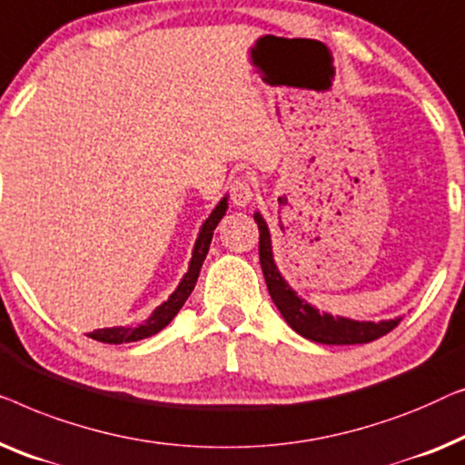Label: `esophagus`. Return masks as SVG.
Wrapping results in <instances>:
<instances>
[{"instance_id":"obj_1","label":"esophagus","mask_w":465,"mask_h":465,"mask_svg":"<svg viewBox=\"0 0 465 465\" xmlns=\"http://www.w3.org/2000/svg\"><path fill=\"white\" fill-rule=\"evenodd\" d=\"M230 193H232V200H233L235 206L251 204V200L254 195L252 181L248 179V176H235L232 187H230Z\"/></svg>"}]
</instances>
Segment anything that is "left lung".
<instances>
[{
    "mask_svg": "<svg viewBox=\"0 0 465 465\" xmlns=\"http://www.w3.org/2000/svg\"><path fill=\"white\" fill-rule=\"evenodd\" d=\"M254 221L259 225V261L265 276L267 291H270L272 301L276 303L280 313H282L286 324L299 332L301 337L324 345H356L375 341V339L388 335L391 329H396L401 318L381 320V322H366V320L361 322V320L331 316V313L320 312L318 307L301 299L291 289V284L286 282L278 270L276 261H273L270 227H267L265 219L261 217V213H254Z\"/></svg>",
    "mask_w": 465,
    "mask_h": 465,
    "instance_id": "obj_1",
    "label": "left lung"
}]
</instances>
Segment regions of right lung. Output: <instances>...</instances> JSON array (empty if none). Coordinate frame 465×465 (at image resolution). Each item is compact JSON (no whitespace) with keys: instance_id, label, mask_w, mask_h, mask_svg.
I'll return each mask as SVG.
<instances>
[{"instance_id":"obj_1","label":"right lung","mask_w":465,"mask_h":465,"mask_svg":"<svg viewBox=\"0 0 465 465\" xmlns=\"http://www.w3.org/2000/svg\"><path fill=\"white\" fill-rule=\"evenodd\" d=\"M225 211H227V195L219 202L217 206H214L211 217H208L204 221V225L200 227L198 240H195L193 251H192V261H189V267H187L185 276L181 278L179 286H176L173 295H170L164 301V303L155 307V310L152 312V316H149L145 322L130 324V326H111V329H99V331L88 332V337L94 339V341L115 343V345L117 343L141 341V339H147V337L155 335V332H160L162 329H164V326L173 322V318L176 316V313H179L181 307L185 305L187 297L192 295L193 286H195V282H198L202 263H204L208 248H211L213 233H214V230H217L219 221L225 217Z\"/></svg>"}]
</instances>
